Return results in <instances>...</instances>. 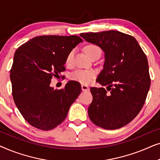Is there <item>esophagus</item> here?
Returning a JSON list of instances; mask_svg holds the SVG:
<instances>
[{
  "label": "esophagus",
  "mask_w": 160,
  "mask_h": 160,
  "mask_svg": "<svg viewBox=\"0 0 160 160\" xmlns=\"http://www.w3.org/2000/svg\"><path fill=\"white\" fill-rule=\"evenodd\" d=\"M82 91H87V90H89V88L88 86H87V85L82 84Z\"/></svg>",
  "instance_id": "34e87169"
}]
</instances>
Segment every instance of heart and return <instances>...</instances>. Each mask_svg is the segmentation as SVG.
<instances>
[{
    "instance_id": "heart-1",
    "label": "heart",
    "mask_w": 160,
    "mask_h": 160,
    "mask_svg": "<svg viewBox=\"0 0 160 160\" xmlns=\"http://www.w3.org/2000/svg\"><path fill=\"white\" fill-rule=\"evenodd\" d=\"M96 50H100L97 46L93 45V44H89L87 45L84 47V52L87 54V56H89L94 51ZM72 59V53L69 54L68 56L66 62L68 63L71 62ZM95 72L92 71V70H77V71H74L73 73L71 74V79L77 81L82 84H88L89 83L92 82V81L93 80V78L95 77Z\"/></svg>"
}]
</instances>
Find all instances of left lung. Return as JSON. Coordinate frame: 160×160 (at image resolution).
<instances>
[{
	"mask_svg": "<svg viewBox=\"0 0 160 160\" xmlns=\"http://www.w3.org/2000/svg\"><path fill=\"white\" fill-rule=\"evenodd\" d=\"M80 36L105 53L103 68L96 82L109 91L91 87L89 119L106 130L121 128L138 114L149 90L146 54L134 37L119 31L87 32Z\"/></svg>",
	"mask_w": 160,
	"mask_h": 160,
	"instance_id": "left-lung-1",
	"label": "left lung"
}]
</instances>
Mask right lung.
Listing matches in <instances>:
<instances>
[{"mask_svg":"<svg viewBox=\"0 0 160 160\" xmlns=\"http://www.w3.org/2000/svg\"><path fill=\"white\" fill-rule=\"evenodd\" d=\"M82 41L77 36H37L15 52L10 71L13 98L24 119L32 126L49 130L66 118L82 87L77 82L69 81L58 90L50 87V83L53 76L65 71L68 56Z\"/></svg>","mask_w":160,"mask_h":160,"instance_id":"right-lung-1","label":"right lung"}]
</instances>
